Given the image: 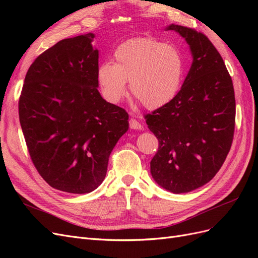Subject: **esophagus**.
<instances>
[{
  "instance_id": "obj_1",
  "label": "esophagus",
  "mask_w": 258,
  "mask_h": 258,
  "mask_svg": "<svg viewBox=\"0 0 258 258\" xmlns=\"http://www.w3.org/2000/svg\"><path fill=\"white\" fill-rule=\"evenodd\" d=\"M129 126L131 129H134V130H141L143 128L142 124L140 123L137 119H134V118H131L129 120Z\"/></svg>"
}]
</instances>
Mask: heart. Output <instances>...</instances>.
Returning <instances> with one entry per match:
<instances>
[{
    "mask_svg": "<svg viewBox=\"0 0 258 258\" xmlns=\"http://www.w3.org/2000/svg\"><path fill=\"white\" fill-rule=\"evenodd\" d=\"M184 72V58L176 47L155 38L138 37L116 48L114 64L99 67L98 81L110 102H119L129 82L132 96L148 110H155L177 95Z\"/></svg>",
    "mask_w": 258,
    "mask_h": 258,
    "instance_id": "1",
    "label": "heart"
}]
</instances>
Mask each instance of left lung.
Wrapping results in <instances>:
<instances>
[{"mask_svg":"<svg viewBox=\"0 0 258 258\" xmlns=\"http://www.w3.org/2000/svg\"><path fill=\"white\" fill-rule=\"evenodd\" d=\"M167 30L185 38L192 63L177 95L145 119L159 142L152 176L162 188L182 194L210 182L223 166L235 131L236 100L224 60L209 38L183 26Z\"/></svg>","mask_w":258,"mask_h":258,"instance_id":"left-lung-1","label":"left lung"}]
</instances>
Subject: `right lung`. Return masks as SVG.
<instances>
[{
    "mask_svg": "<svg viewBox=\"0 0 258 258\" xmlns=\"http://www.w3.org/2000/svg\"><path fill=\"white\" fill-rule=\"evenodd\" d=\"M87 33L58 42L29 68L19 120L37 172L70 194L95 190L108 157L129 128L128 113L98 90L99 50Z\"/></svg>",
    "mask_w": 258,
    "mask_h": 258,
    "instance_id": "obj_1",
    "label": "right lung"
}]
</instances>
